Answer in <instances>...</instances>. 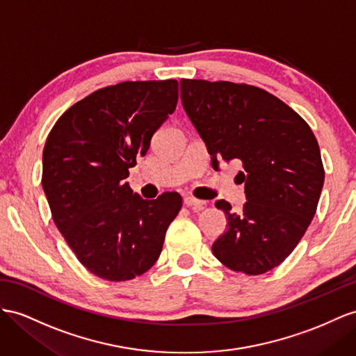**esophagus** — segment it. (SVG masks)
Instances as JSON below:
<instances>
[{
    "label": "esophagus",
    "mask_w": 356,
    "mask_h": 356,
    "mask_svg": "<svg viewBox=\"0 0 356 356\" xmlns=\"http://www.w3.org/2000/svg\"><path fill=\"white\" fill-rule=\"evenodd\" d=\"M184 202H185V204H186V206H189V207H194V209H203V207L206 206V202H204V200H198V198H195V197H191V195H186V197L184 198Z\"/></svg>",
    "instance_id": "34e87169"
}]
</instances>
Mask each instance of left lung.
<instances>
[{
	"instance_id": "1",
	"label": "left lung",
	"mask_w": 356,
	"mask_h": 356,
	"mask_svg": "<svg viewBox=\"0 0 356 356\" xmlns=\"http://www.w3.org/2000/svg\"><path fill=\"white\" fill-rule=\"evenodd\" d=\"M180 99L212 165L238 161L247 203L232 212L212 251L224 266L260 275L284 261L316 213L325 170L312 127L266 90L230 81L181 79Z\"/></svg>"
}]
</instances>
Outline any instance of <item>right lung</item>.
Listing matches in <instances>:
<instances>
[{"mask_svg":"<svg viewBox=\"0 0 356 356\" xmlns=\"http://www.w3.org/2000/svg\"><path fill=\"white\" fill-rule=\"evenodd\" d=\"M177 99L176 79L104 87L72 105L44 143L42 186L52 220L99 278L127 281L147 272L181 209L177 193L143 200L124 181Z\"/></svg>","mask_w":356,"mask_h":356,"instance_id":"add662e5","label":"right lung"}]
</instances>
